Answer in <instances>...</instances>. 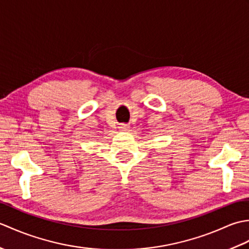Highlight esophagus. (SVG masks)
I'll list each match as a JSON object with an SVG mask.
<instances>
[{
    "mask_svg": "<svg viewBox=\"0 0 249 249\" xmlns=\"http://www.w3.org/2000/svg\"><path fill=\"white\" fill-rule=\"evenodd\" d=\"M128 128H129V125H127V124H121L120 125L121 130H128Z\"/></svg>",
    "mask_w": 249,
    "mask_h": 249,
    "instance_id": "esophagus-1",
    "label": "esophagus"
}]
</instances>
